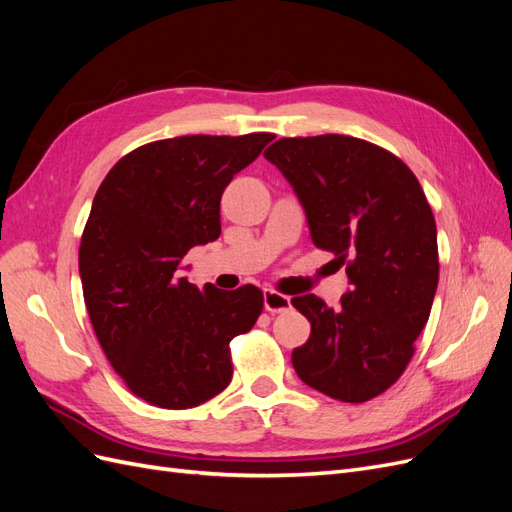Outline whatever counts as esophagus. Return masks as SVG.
<instances>
[{"instance_id": "esophagus-1", "label": "esophagus", "mask_w": 512, "mask_h": 512, "mask_svg": "<svg viewBox=\"0 0 512 512\" xmlns=\"http://www.w3.org/2000/svg\"><path fill=\"white\" fill-rule=\"evenodd\" d=\"M262 294H265V309H267V312L282 314V312H288V309H290V299L286 297V294H280V292H275L271 288H267Z\"/></svg>"}]
</instances>
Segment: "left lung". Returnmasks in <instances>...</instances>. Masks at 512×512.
<instances>
[{
	"mask_svg": "<svg viewBox=\"0 0 512 512\" xmlns=\"http://www.w3.org/2000/svg\"><path fill=\"white\" fill-rule=\"evenodd\" d=\"M265 158L305 209L312 241L346 267L337 309L316 294L292 305L312 324L292 367L312 389L348 404L404 374L438 288V232L421 183L391 151L344 134L280 138Z\"/></svg>",
	"mask_w": 512,
	"mask_h": 512,
	"instance_id": "left-lung-1",
	"label": "left lung"
}]
</instances>
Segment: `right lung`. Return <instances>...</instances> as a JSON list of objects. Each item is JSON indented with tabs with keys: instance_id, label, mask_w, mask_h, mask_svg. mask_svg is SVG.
Returning <instances> with one entry per match:
<instances>
[{
	"instance_id": "add662e5",
	"label": "right lung",
	"mask_w": 512,
	"mask_h": 512,
	"mask_svg": "<svg viewBox=\"0 0 512 512\" xmlns=\"http://www.w3.org/2000/svg\"><path fill=\"white\" fill-rule=\"evenodd\" d=\"M273 134L177 136L130 151L104 177L79 247L83 297L98 342L147 404L185 410L232 378L230 339L250 331L265 297L181 277L194 245L220 237V198Z\"/></svg>"
}]
</instances>
